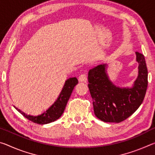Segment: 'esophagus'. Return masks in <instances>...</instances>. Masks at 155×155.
<instances>
[{
	"label": "esophagus",
	"instance_id": "obj_1",
	"mask_svg": "<svg viewBox=\"0 0 155 155\" xmlns=\"http://www.w3.org/2000/svg\"><path fill=\"white\" fill-rule=\"evenodd\" d=\"M87 80V72H84L79 76V81L81 82H86Z\"/></svg>",
	"mask_w": 155,
	"mask_h": 155
}]
</instances>
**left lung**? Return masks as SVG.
<instances>
[{
    "label": "left lung",
    "instance_id": "left-lung-1",
    "mask_svg": "<svg viewBox=\"0 0 155 155\" xmlns=\"http://www.w3.org/2000/svg\"><path fill=\"white\" fill-rule=\"evenodd\" d=\"M139 75L133 88H119L107 77L106 64L99 65L88 73V87L93 99L96 116L105 122L119 123L130 117L144 99L148 87V70L144 56L136 52Z\"/></svg>",
    "mask_w": 155,
    "mask_h": 155
}]
</instances>
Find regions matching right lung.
<instances>
[{
	"instance_id": "1",
	"label": "right lung",
	"mask_w": 155,
	"mask_h": 155,
	"mask_svg": "<svg viewBox=\"0 0 155 155\" xmlns=\"http://www.w3.org/2000/svg\"><path fill=\"white\" fill-rule=\"evenodd\" d=\"M78 82V79L76 77L70 78L65 81L62 91L60 93V95L55 103L52 104L46 112H44V114L40 115L33 116V115H27L15 107V108L26 118L34 123H37V124H45L55 121L61 117V115L64 113L68 100L71 96L73 89L77 85Z\"/></svg>"
}]
</instances>
